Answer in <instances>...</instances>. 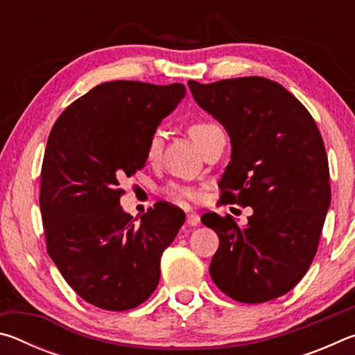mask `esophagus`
<instances>
[{"mask_svg": "<svg viewBox=\"0 0 355 355\" xmlns=\"http://www.w3.org/2000/svg\"><path fill=\"white\" fill-rule=\"evenodd\" d=\"M199 222H200L199 214H196V213H189L188 216H186V224H188L189 227H196V225H199Z\"/></svg>", "mask_w": 355, "mask_h": 355, "instance_id": "obj_1", "label": "esophagus"}]
</instances>
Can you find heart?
<instances>
[{
	"instance_id": "heart-1",
	"label": "heart",
	"mask_w": 355,
	"mask_h": 355,
	"mask_svg": "<svg viewBox=\"0 0 355 355\" xmlns=\"http://www.w3.org/2000/svg\"><path fill=\"white\" fill-rule=\"evenodd\" d=\"M188 131H189V136L194 139V142L202 148L203 144L208 141V137L213 136L214 133H218V131H220V128L214 122H211V120L197 119V120H192L189 123ZM161 148H163V135H161V131H153V133L150 135L146 146V158L148 163H155V161H158L161 155ZM164 191L169 199L175 200L178 203H192L199 200V192L186 184L171 183L166 186Z\"/></svg>"
}]
</instances>
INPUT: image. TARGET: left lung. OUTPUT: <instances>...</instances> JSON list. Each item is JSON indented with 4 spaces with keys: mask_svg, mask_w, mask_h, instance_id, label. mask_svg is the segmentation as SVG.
I'll list each match as a JSON object with an SVG mask.
<instances>
[{
    "mask_svg": "<svg viewBox=\"0 0 355 355\" xmlns=\"http://www.w3.org/2000/svg\"><path fill=\"white\" fill-rule=\"evenodd\" d=\"M188 86L197 105L230 136L220 202L254 208L243 228L230 214L202 216L203 225L219 236L211 279L238 302L284 296L309 271L330 205L320 130L307 107L268 78L191 80Z\"/></svg>",
    "mask_w": 355,
    "mask_h": 355,
    "instance_id": "left-lung-1",
    "label": "left lung"
}]
</instances>
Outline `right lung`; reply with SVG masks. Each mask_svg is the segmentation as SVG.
<instances>
[{
  "label": "right lung",
  "mask_w": 355,
  "mask_h": 355,
  "mask_svg": "<svg viewBox=\"0 0 355 355\" xmlns=\"http://www.w3.org/2000/svg\"><path fill=\"white\" fill-rule=\"evenodd\" d=\"M184 84L107 81L75 100L48 136L40 213L48 255L95 307L123 311L152 296L184 213L158 202L136 222L120 183L146 166V146L184 98Z\"/></svg>",
  "instance_id": "obj_1"
}]
</instances>
